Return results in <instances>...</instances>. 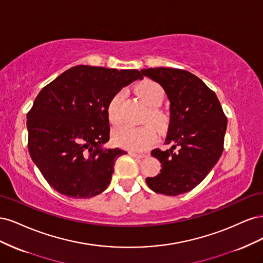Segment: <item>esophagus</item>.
Returning a JSON list of instances; mask_svg holds the SVG:
<instances>
[{"mask_svg":"<svg viewBox=\"0 0 263 263\" xmlns=\"http://www.w3.org/2000/svg\"><path fill=\"white\" fill-rule=\"evenodd\" d=\"M129 156L130 157H133V158H137V159H142V158H145V157H147V155H145V154H137V153H135V151H129Z\"/></svg>","mask_w":263,"mask_h":263,"instance_id":"1","label":"esophagus"}]
</instances>
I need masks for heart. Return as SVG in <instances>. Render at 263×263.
Returning a JSON list of instances; mask_svg holds the SVG:
<instances>
[{"label":"heart","mask_w":263,"mask_h":263,"mask_svg":"<svg viewBox=\"0 0 263 263\" xmlns=\"http://www.w3.org/2000/svg\"><path fill=\"white\" fill-rule=\"evenodd\" d=\"M137 92L150 107L145 117L150 121L157 128H164L168 123L165 114L157 107L162 104L164 100L163 87L153 80H144L137 86ZM124 99V92H116L107 104V117L109 122L116 125L121 123V106ZM156 139V132L151 125L134 127L129 125L118 126L112 133V140L118 147L130 150H144L154 144Z\"/></svg>","instance_id":"b5f03b06"}]
</instances>
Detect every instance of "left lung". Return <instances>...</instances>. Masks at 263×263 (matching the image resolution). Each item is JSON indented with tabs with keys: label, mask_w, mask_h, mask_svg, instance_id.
Here are the masks:
<instances>
[{
	"label": "left lung",
	"mask_w": 263,
	"mask_h": 263,
	"mask_svg": "<svg viewBox=\"0 0 263 263\" xmlns=\"http://www.w3.org/2000/svg\"><path fill=\"white\" fill-rule=\"evenodd\" d=\"M160 84L170 101V123L164 151L155 149L162 169L147 185L156 193L179 195L194 189L217 163L224 149L227 118L220 103L201 79L172 68L141 69Z\"/></svg>",
	"instance_id": "obj_1"
}]
</instances>
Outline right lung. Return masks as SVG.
Instances as JSON below:
<instances>
[{"mask_svg":"<svg viewBox=\"0 0 263 263\" xmlns=\"http://www.w3.org/2000/svg\"><path fill=\"white\" fill-rule=\"evenodd\" d=\"M142 79L136 69L81 65L39 92L27 114L28 151L51 187L73 198H90L107 189L115 160L127 154L105 147L108 101Z\"/></svg>","mask_w":263,"mask_h":263,"instance_id":"obj_1","label":"right lung"}]
</instances>
